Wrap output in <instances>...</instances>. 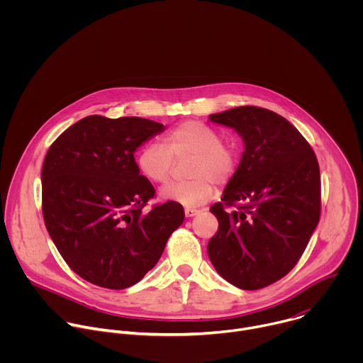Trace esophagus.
Instances as JSON below:
<instances>
[{"label": "esophagus", "mask_w": 363, "mask_h": 363, "mask_svg": "<svg viewBox=\"0 0 363 363\" xmlns=\"http://www.w3.org/2000/svg\"><path fill=\"white\" fill-rule=\"evenodd\" d=\"M199 213V210H195V208H185V216L186 217H194Z\"/></svg>", "instance_id": "1"}]
</instances>
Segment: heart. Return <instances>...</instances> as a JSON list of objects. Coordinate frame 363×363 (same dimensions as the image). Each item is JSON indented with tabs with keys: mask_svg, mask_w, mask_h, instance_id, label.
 <instances>
[{
	"mask_svg": "<svg viewBox=\"0 0 363 363\" xmlns=\"http://www.w3.org/2000/svg\"><path fill=\"white\" fill-rule=\"evenodd\" d=\"M161 142H147L140 147L136 164L139 171L152 182L164 184L169 179L174 162L192 157L188 181L171 182L160 192L161 198L184 206H198L208 201L214 192V182L225 184L238 165V152L233 143L223 142L211 126L188 121L171 129Z\"/></svg>",
	"mask_w": 363,
	"mask_h": 363,
	"instance_id": "obj_1",
	"label": "heart"
}]
</instances>
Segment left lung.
Instances as JSON below:
<instances>
[{
	"instance_id": "obj_1",
	"label": "left lung",
	"mask_w": 363,
	"mask_h": 363,
	"mask_svg": "<svg viewBox=\"0 0 363 363\" xmlns=\"http://www.w3.org/2000/svg\"><path fill=\"white\" fill-rule=\"evenodd\" d=\"M244 140L237 171L210 211L218 231L208 257L218 274L244 290L284 277L300 260L320 218V171L313 149L283 116L240 106L210 115ZM225 206L236 210L225 212Z\"/></svg>"
}]
</instances>
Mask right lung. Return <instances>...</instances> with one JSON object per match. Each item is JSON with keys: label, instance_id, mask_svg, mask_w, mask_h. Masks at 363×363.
<instances>
[{"label": "right lung", "instance_id": "right-lung-1", "mask_svg": "<svg viewBox=\"0 0 363 363\" xmlns=\"http://www.w3.org/2000/svg\"><path fill=\"white\" fill-rule=\"evenodd\" d=\"M164 130L143 118L91 115L66 129L45 155V228L69 267L91 284H136L184 223L182 205L172 201L143 213L155 188L139 174L135 152Z\"/></svg>", "mask_w": 363, "mask_h": 363}]
</instances>
